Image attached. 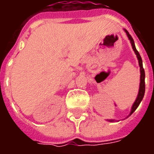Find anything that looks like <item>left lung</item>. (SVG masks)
I'll list each match as a JSON object with an SVG mask.
<instances>
[{"instance_id": "8db88e82", "label": "left lung", "mask_w": 154, "mask_h": 154, "mask_svg": "<svg viewBox=\"0 0 154 154\" xmlns=\"http://www.w3.org/2000/svg\"><path fill=\"white\" fill-rule=\"evenodd\" d=\"M125 30L126 34H127L128 38H129V39L130 40V43L132 44L133 49H134V53H135V54L137 55L138 60H139V67H140V85H139V94H138V97H137V99H136L135 102L133 105L132 109H131V112H130V115H131V114L134 113V111L137 109V107L139 106V104L141 102V100H142L143 98V96H144V92H145V82H144V79H145V73H144V69H143V67L142 58L140 57V54H139V53L138 52V50L136 49L134 39H133V38L131 37V35L129 34V32L127 31L126 29H125ZM130 115H129V116H130ZM110 121H114V120H110Z\"/></svg>"}]
</instances>
